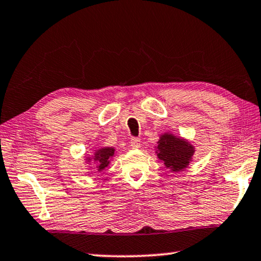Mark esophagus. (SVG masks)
<instances>
[{
    "mask_svg": "<svg viewBox=\"0 0 261 261\" xmlns=\"http://www.w3.org/2000/svg\"><path fill=\"white\" fill-rule=\"evenodd\" d=\"M130 146L132 149H139L141 147V141H139V138H131Z\"/></svg>",
    "mask_w": 261,
    "mask_h": 261,
    "instance_id": "esophagus-1",
    "label": "esophagus"
}]
</instances>
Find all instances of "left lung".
I'll use <instances>...</instances> for the list:
<instances>
[{
	"mask_svg": "<svg viewBox=\"0 0 261 261\" xmlns=\"http://www.w3.org/2000/svg\"><path fill=\"white\" fill-rule=\"evenodd\" d=\"M154 150L157 158L164 163L165 168L177 173L188 168L193 161L192 157L197 149L196 145L185 137L165 131L159 136Z\"/></svg>",
	"mask_w": 261,
	"mask_h": 261,
	"instance_id": "obj_1",
	"label": "left lung"
}]
</instances>
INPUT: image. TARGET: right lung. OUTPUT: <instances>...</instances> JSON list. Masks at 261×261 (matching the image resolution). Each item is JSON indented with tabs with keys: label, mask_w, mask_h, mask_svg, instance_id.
Here are the masks:
<instances>
[{
	"label": "right lung",
	"mask_w": 261,
	"mask_h": 261,
	"mask_svg": "<svg viewBox=\"0 0 261 261\" xmlns=\"http://www.w3.org/2000/svg\"><path fill=\"white\" fill-rule=\"evenodd\" d=\"M115 147L110 146H102L97 147L93 150L91 154H85L84 155V165H90L91 163L95 164V168L97 172H102L103 170H106L116 154ZM89 169H92L91 166H89Z\"/></svg>",
	"instance_id": "1"
}]
</instances>
